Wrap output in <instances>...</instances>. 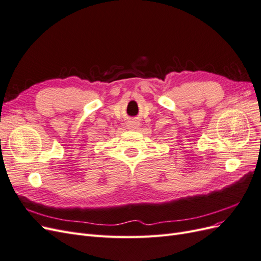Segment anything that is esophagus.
Masks as SVG:
<instances>
[{"mask_svg": "<svg viewBox=\"0 0 261 261\" xmlns=\"http://www.w3.org/2000/svg\"><path fill=\"white\" fill-rule=\"evenodd\" d=\"M139 127V122L138 121H129L127 124V128L130 130H135Z\"/></svg>", "mask_w": 261, "mask_h": 261, "instance_id": "1", "label": "esophagus"}]
</instances>
